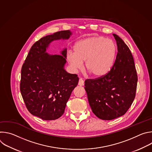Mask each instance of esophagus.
Returning a JSON list of instances; mask_svg holds the SVG:
<instances>
[{
	"instance_id": "34e87169",
	"label": "esophagus",
	"mask_w": 152,
	"mask_h": 152,
	"mask_svg": "<svg viewBox=\"0 0 152 152\" xmlns=\"http://www.w3.org/2000/svg\"><path fill=\"white\" fill-rule=\"evenodd\" d=\"M79 85L80 86H83L84 85V80H83L82 78H80L79 80V83H78Z\"/></svg>"
}]
</instances>
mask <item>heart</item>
I'll return each mask as SVG.
<instances>
[{
  "instance_id": "obj_1",
  "label": "heart",
  "mask_w": 152,
  "mask_h": 152,
  "mask_svg": "<svg viewBox=\"0 0 152 152\" xmlns=\"http://www.w3.org/2000/svg\"><path fill=\"white\" fill-rule=\"evenodd\" d=\"M74 52L67 54V60L74 69L85 68L91 76L102 77L109 72L114 65L117 48L114 42L104 37H93L78 41Z\"/></svg>"
}]
</instances>
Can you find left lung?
<instances>
[{
	"label": "left lung",
	"instance_id": "1",
	"mask_svg": "<svg viewBox=\"0 0 152 152\" xmlns=\"http://www.w3.org/2000/svg\"><path fill=\"white\" fill-rule=\"evenodd\" d=\"M113 35L118 52L111 70L103 76L85 81L92 111L103 120H111L125 114L135 97L138 82L131 50L121 38Z\"/></svg>",
	"mask_w": 152,
	"mask_h": 152
}]
</instances>
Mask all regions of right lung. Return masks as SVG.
<instances>
[{"label": "right lung", "mask_w": 152, "mask_h": 152, "mask_svg": "<svg viewBox=\"0 0 152 152\" xmlns=\"http://www.w3.org/2000/svg\"><path fill=\"white\" fill-rule=\"evenodd\" d=\"M69 30L56 32L36 41L31 47L21 70L20 92L29 112L44 120H54L64 114L79 77L64 69L67 49L61 55L46 52L53 40L69 39Z\"/></svg>", "instance_id": "right-lung-1"}]
</instances>
